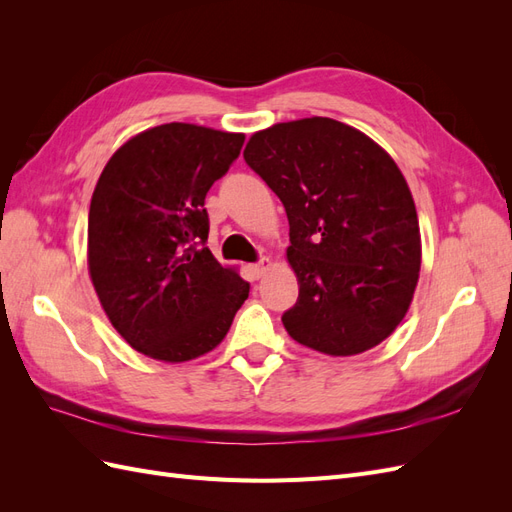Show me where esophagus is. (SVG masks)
<instances>
[{
  "mask_svg": "<svg viewBox=\"0 0 512 512\" xmlns=\"http://www.w3.org/2000/svg\"><path fill=\"white\" fill-rule=\"evenodd\" d=\"M269 269H271V260L269 258H260L258 262H254V265H252V271H254L256 277H262Z\"/></svg>",
  "mask_w": 512,
  "mask_h": 512,
  "instance_id": "34e87169",
  "label": "esophagus"
}]
</instances>
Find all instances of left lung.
<instances>
[{"instance_id": "1", "label": "left lung", "mask_w": 512, "mask_h": 512, "mask_svg": "<svg viewBox=\"0 0 512 512\" xmlns=\"http://www.w3.org/2000/svg\"><path fill=\"white\" fill-rule=\"evenodd\" d=\"M243 158L282 200L299 299L284 312L307 348L350 356L404 320L421 271V232L401 170L378 143L329 117L256 132Z\"/></svg>"}]
</instances>
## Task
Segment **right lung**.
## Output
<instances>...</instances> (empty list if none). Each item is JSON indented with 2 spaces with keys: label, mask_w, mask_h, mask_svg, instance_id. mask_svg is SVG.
<instances>
[{
  "label": "right lung",
  "mask_w": 512,
  "mask_h": 512,
  "mask_svg": "<svg viewBox=\"0 0 512 512\" xmlns=\"http://www.w3.org/2000/svg\"><path fill=\"white\" fill-rule=\"evenodd\" d=\"M245 136L164 123L121 145L96 183L87 265L117 333L151 359L183 363L226 337L250 284L205 245V196Z\"/></svg>",
  "instance_id": "add662e5"
}]
</instances>
